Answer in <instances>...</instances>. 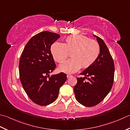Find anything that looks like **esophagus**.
<instances>
[{
	"label": "esophagus",
	"instance_id": "obj_1",
	"mask_svg": "<svg viewBox=\"0 0 130 130\" xmlns=\"http://www.w3.org/2000/svg\"><path fill=\"white\" fill-rule=\"evenodd\" d=\"M72 75H69V74H68V75H67V78H70L71 77H72Z\"/></svg>",
	"mask_w": 130,
	"mask_h": 130
}]
</instances>
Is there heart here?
I'll list each match as a JSON object with an SVG mask.
<instances>
[{"label": "heart", "mask_w": 130, "mask_h": 130, "mask_svg": "<svg viewBox=\"0 0 130 130\" xmlns=\"http://www.w3.org/2000/svg\"><path fill=\"white\" fill-rule=\"evenodd\" d=\"M51 52L56 61L62 63L71 53L72 58L60 66V69L66 73H74L81 68L92 66L100 54L98 42L83 35H71L62 43L55 42L51 47Z\"/></svg>", "instance_id": "b5f03b06"}]
</instances>
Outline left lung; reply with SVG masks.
<instances>
[{
	"mask_svg": "<svg viewBox=\"0 0 130 130\" xmlns=\"http://www.w3.org/2000/svg\"><path fill=\"white\" fill-rule=\"evenodd\" d=\"M94 36L100 45V56L92 66L80 74L85 77L77 78L74 87L77 100L87 107L98 105L104 100L112 87L114 76L113 59L107 46L102 39Z\"/></svg>",
	"mask_w": 130,
	"mask_h": 130,
	"instance_id": "8db88e82",
	"label": "left lung"
}]
</instances>
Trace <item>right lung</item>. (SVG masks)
I'll return each instance as SVG.
<instances>
[{"label":"right lung","instance_id":"add662e5","mask_svg":"<svg viewBox=\"0 0 130 130\" xmlns=\"http://www.w3.org/2000/svg\"><path fill=\"white\" fill-rule=\"evenodd\" d=\"M60 37L50 31L38 33L27 43L20 58L19 73L22 87L31 100L39 105L54 102L60 88L67 80L64 73L49 75L56 68L51 46Z\"/></svg>","mask_w":130,"mask_h":130}]
</instances>
